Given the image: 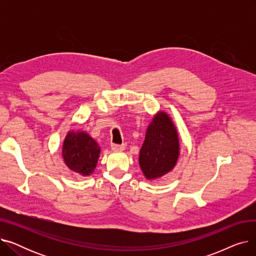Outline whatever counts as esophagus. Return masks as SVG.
Listing matches in <instances>:
<instances>
[{
    "label": "esophagus",
    "instance_id": "1",
    "mask_svg": "<svg viewBox=\"0 0 256 256\" xmlns=\"http://www.w3.org/2000/svg\"><path fill=\"white\" fill-rule=\"evenodd\" d=\"M111 150L113 152H122L126 150V144H121V145H118V144H112L111 145Z\"/></svg>",
    "mask_w": 256,
    "mask_h": 256
}]
</instances>
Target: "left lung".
Instances as JSON below:
<instances>
[{"label": "left lung", "instance_id": "left-lung-1", "mask_svg": "<svg viewBox=\"0 0 256 256\" xmlns=\"http://www.w3.org/2000/svg\"><path fill=\"white\" fill-rule=\"evenodd\" d=\"M178 128L168 113L158 111L147 126L139 152V165L145 178L156 180L176 166L180 158Z\"/></svg>", "mask_w": 256, "mask_h": 256}]
</instances>
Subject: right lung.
I'll list each match as a JSON object with an SVG mask.
<instances>
[{"label":"right lung","mask_w":256,"mask_h":256,"mask_svg":"<svg viewBox=\"0 0 256 256\" xmlns=\"http://www.w3.org/2000/svg\"><path fill=\"white\" fill-rule=\"evenodd\" d=\"M100 147L85 130H68L62 145L65 165L80 176H89L96 168Z\"/></svg>","instance_id":"1"}]
</instances>
